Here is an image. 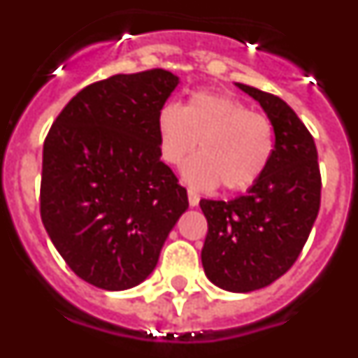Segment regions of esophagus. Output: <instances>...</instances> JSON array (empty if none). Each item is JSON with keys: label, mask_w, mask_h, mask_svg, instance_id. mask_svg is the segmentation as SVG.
<instances>
[{"label": "esophagus", "mask_w": 358, "mask_h": 358, "mask_svg": "<svg viewBox=\"0 0 358 358\" xmlns=\"http://www.w3.org/2000/svg\"><path fill=\"white\" fill-rule=\"evenodd\" d=\"M188 202L192 208H195L199 204V195L195 194L194 189H188Z\"/></svg>", "instance_id": "1"}]
</instances>
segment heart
<instances>
[{"instance_id":"obj_1","label":"heart","mask_w":358,"mask_h":358,"mask_svg":"<svg viewBox=\"0 0 358 358\" xmlns=\"http://www.w3.org/2000/svg\"><path fill=\"white\" fill-rule=\"evenodd\" d=\"M161 159L179 166L197 148L201 156L186 164L185 179L199 189L222 185L245 192L267 170L274 152V127L231 94L195 91L185 107L166 102L157 113Z\"/></svg>"}]
</instances>
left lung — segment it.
<instances>
[{
  "instance_id": "1",
  "label": "left lung",
  "mask_w": 358,
  "mask_h": 358,
  "mask_svg": "<svg viewBox=\"0 0 358 358\" xmlns=\"http://www.w3.org/2000/svg\"><path fill=\"white\" fill-rule=\"evenodd\" d=\"M274 127L273 159L262 179L233 201L201 199L208 233L201 251L211 283L229 292L264 289L296 264L321 206L317 148L280 96L238 84Z\"/></svg>"
}]
</instances>
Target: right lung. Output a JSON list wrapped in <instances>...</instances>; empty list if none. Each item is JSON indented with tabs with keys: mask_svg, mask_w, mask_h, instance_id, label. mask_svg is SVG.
Returning a JSON list of instances; mask_svg holds the SVG:
<instances>
[{
	"mask_svg": "<svg viewBox=\"0 0 358 358\" xmlns=\"http://www.w3.org/2000/svg\"><path fill=\"white\" fill-rule=\"evenodd\" d=\"M179 78L154 68L85 85L43 147L41 220L73 273L103 290L136 287L188 208L159 159L157 113Z\"/></svg>",
	"mask_w": 358,
	"mask_h": 358,
	"instance_id": "obj_1",
	"label": "right lung"
}]
</instances>
